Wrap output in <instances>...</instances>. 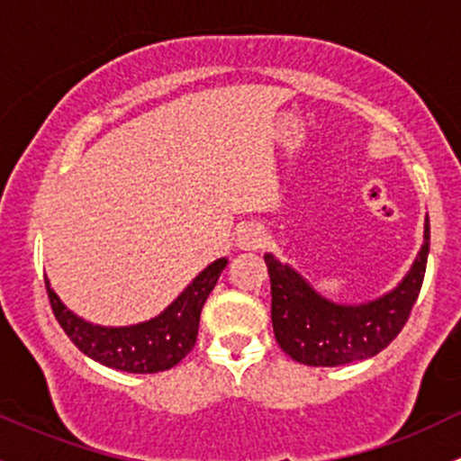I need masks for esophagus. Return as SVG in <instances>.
Masks as SVG:
<instances>
[{
	"label": "esophagus",
	"instance_id": "34e87169",
	"mask_svg": "<svg viewBox=\"0 0 461 461\" xmlns=\"http://www.w3.org/2000/svg\"><path fill=\"white\" fill-rule=\"evenodd\" d=\"M265 243V231L260 225H245L240 227L239 239H236V245L240 249H260Z\"/></svg>",
	"mask_w": 461,
	"mask_h": 461
}]
</instances>
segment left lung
Wrapping results in <instances>:
<instances>
[{
  "mask_svg": "<svg viewBox=\"0 0 461 461\" xmlns=\"http://www.w3.org/2000/svg\"><path fill=\"white\" fill-rule=\"evenodd\" d=\"M429 216L424 245L406 278L373 303L336 304L316 294L303 276L265 256L271 280V324L280 348L300 365L340 366L377 356L395 340L411 316L429 258Z\"/></svg>",
  "mask_w": 461,
  "mask_h": 461,
  "instance_id": "obj_1",
  "label": "left lung"
}]
</instances>
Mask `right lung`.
<instances>
[{
  "mask_svg": "<svg viewBox=\"0 0 461 461\" xmlns=\"http://www.w3.org/2000/svg\"><path fill=\"white\" fill-rule=\"evenodd\" d=\"M225 265V258L212 263L161 316L134 327H96L68 312L48 280L46 292L57 322L81 353L116 371L158 373L176 366L194 348L203 304Z\"/></svg>",
  "mask_w": 461,
  "mask_h": 461,
  "instance_id": "add662e5",
  "label": "right lung"
}]
</instances>
